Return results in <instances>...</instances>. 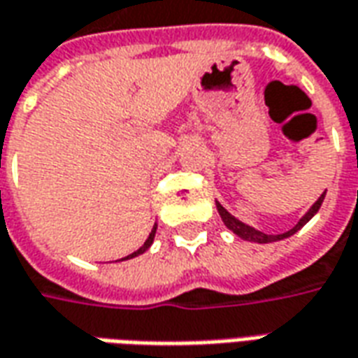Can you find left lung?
Here are the masks:
<instances>
[{
  "label": "left lung",
  "instance_id": "obj_1",
  "mask_svg": "<svg viewBox=\"0 0 358 358\" xmlns=\"http://www.w3.org/2000/svg\"><path fill=\"white\" fill-rule=\"evenodd\" d=\"M324 197H326V192L322 194V196L314 201V205L310 207L306 213L302 215L301 221L296 222L294 227H292L291 231L283 232V234H267V232H262L257 231V229H254V227H250V224H246V222L238 221L234 215H231L224 207H222L219 201H215V205H217V211H219V215H221L222 222H224V227L229 229V231H232L236 236H240L242 240H248V242H257V244H269V242H277V240H283V238H289V236H292L294 232H299L306 224V222L314 217V215L318 213V209L322 207V201H324Z\"/></svg>",
  "mask_w": 358,
  "mask_h": 358
}]
</instances>
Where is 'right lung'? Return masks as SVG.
<instances>
[{
    "label": "right lung",
    "mask_w": 358,
    "mask_h": 358,
    "mask_svg": "<svg viewBox=\"0 0 358 358\" xmlns=\"http://www.w3.org/2000/svg\"><path fill=\"white\" fill-rule=\"evenodd\" d=\"M155 234H157V222H155L153 229H151V232H149V238H147V240H145V242H143V246H141V248H139V250H136L134 254H129V256L122 257V259H131V257H136V256H139V254H143V252H147V250L151 248V244H153Z\"/></svg>",
    "instance_id": "1"
}]
</instances>
